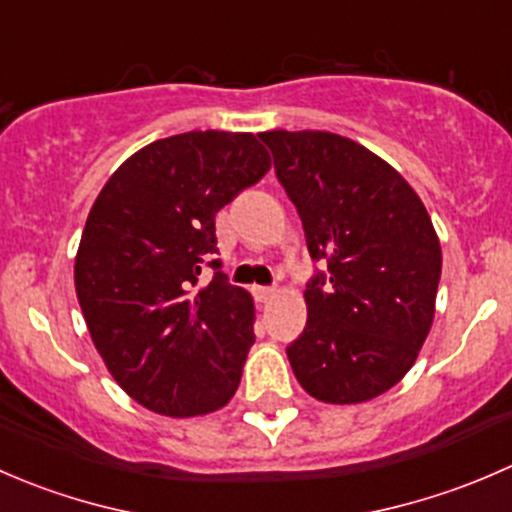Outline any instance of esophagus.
Masks as SVG:
<instances>
[{"instance_id": "34e87169", "label": "esophagus", "mask_w": 512, "mask_h": 512, "mask_svg": "<svg viewBox=\"0 0 512 512\" xmlns=\"http://www.w3.org/2000/svg\"><path fill=\"white\" fill-rule=\"evenodd\" d=\"M252 292H255L257 302H270V299L275 297L277 289L275 287H255V289H252Z\"/></svg>"}]
</instances>
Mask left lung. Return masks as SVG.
Segmentation results:
<instances>
[{"mask_svg": "<svg viewBox=\"0 0 512 512\" xmlns=\"http://www.w3.org/2000/svg\"><path fill=\"white\" fill-rule=\"evenodd\" d=\"M275 173L327 262L304 289L307 327L287 347L324 404H361L399 384L433 324L441 242L416 190L369 148L327 131H265Z\"/></svg>", "mask_w": 512, "mask_h": 512, "instance_id": "8db88e82", "label": "left lung"}]
</instances>
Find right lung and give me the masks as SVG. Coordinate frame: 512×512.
<instances>
[{"instance_id":"obj_1","label":"right lung","mask_w":512,"mask_h":512,"mask_svg":"<svg viewBox=\"0 0 512 512\" xmlns=\"http://www.w3.org/2000/svg\"><path fill=\"white\" fill-rule=\"evenodd\" d=\"M270 170L252 133L148 143L98 193L74 282L86 327L123 391L160 416L213 414L255 344V304L220 272L215 213ZM219 272L198 288L199 272Z\"/></svg>"}]
</instances>
